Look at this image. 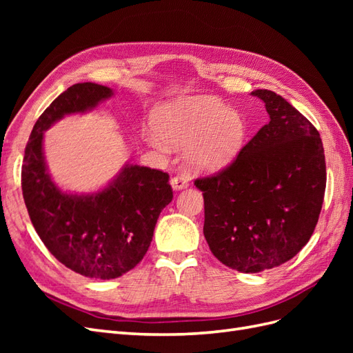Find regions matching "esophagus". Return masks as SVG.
<instances>
[{
	"label": "esophagus",
	"mask_w": 353,
	"mask_h": 353,
	"mask_svg": "<svg viewBox=\"0 0 353 353\" xmlns=\"http://www.w3.org/2000/svg\"><path fill=\"white\" fill-rule=\"evenodd\" d=\"M170 185H172L174 190H183L190 185V181L187 179V176L178 175V176H174L172 179H170Z\"/></svg>",
	"instance_id": "34e87169"
}]
</instances>
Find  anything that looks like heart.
Instances as JSON below:
<instances>
[{
    "mask_svg": "<svg viewBox=\"0 0 353 353\" xmlns=\"http://www.w3.org/2000/svg\"><path fill=\"white\" fill-rule=\"evenodd\" d=\"M243 117L212 97H178L156 113V130L147 141L160 152L185 148V163L194 172H216L240 153L245 140Z\"/></svg>",
    "mask_w": 353,
    "mask_h": 353,
    "instance_id": "b5f03b06",
    "label": "heart"
}]
</instances>
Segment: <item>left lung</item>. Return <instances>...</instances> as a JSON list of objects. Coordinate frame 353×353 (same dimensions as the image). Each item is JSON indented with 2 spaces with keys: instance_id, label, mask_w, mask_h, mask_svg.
I'll list each match as a JSON object with an SVG mask.
<instances>
[{
  "instance_id": "8db88e82",
  "label": "left lung",
  "mask_w": 353,
  "mask_h": 353,
  "mask_svg": "<svg viewBox=\"0 0 353 353\" xmlns=\"http://www.w3.org/2000/svg\"><path fill=\"white\" fill-rule=\"evenodd\" d=\"M270 122L221 172L199 178L203 234L228 268L254 274L290 261L311 239L325 193L321 137L306 117L270 90H256Z\"/></svg>"
}]
</instances>
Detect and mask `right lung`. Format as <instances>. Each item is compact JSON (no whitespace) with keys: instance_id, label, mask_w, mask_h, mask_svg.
<instances>
[{"instance_id":"1","label":"right lung","mask_w":353,"mask_h":353,"mask_svg":"<svg viewBox=\"0 0 353 353\" xmlns=\"http://www.w3.org/2000/svg\"><path fill=\"white\" fill-rule=\"evenodd\" d=\"M113 91L99 83H74L39 116L25 148L22 191L39 239L69 270L95 280L131 271L147 253L160 212L172 201L169 175L125 165L112 183L92 194L61 191L47 170L44 132L72 113L92 110Z\"/></svg>"}]
</instances>
